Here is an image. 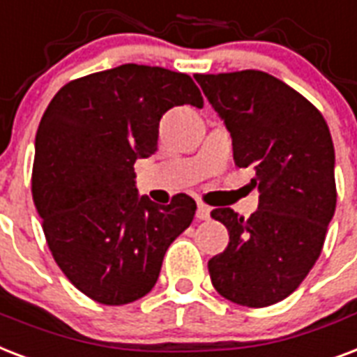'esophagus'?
<instances>
[{
    "mask_svg": "<svg viewBox=\"0 0 357 357\" xmlns=\"http://www.w3.org/2000/svg\"><path fill=\"white\" fill-rule=\"evenodd\" d=\"M195 216H197V220H208V218H210V208H208V206H206V204L199 203L197 204V214H195Z\"/></svg>",
    "mask_w": 357,
    "mask_h": 357,
    "instance_id": "1",
    "label": "esophagus"
}]
</instances>
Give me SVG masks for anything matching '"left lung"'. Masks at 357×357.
Here are the masks:
<instances>
[{"label": "left lung", "instance_id": "left-lung-1", "mask_svg": "<svg viewBox=\"0 0 357 357\" xmlns=\"http://www.w3.org/2000/svg\"><path fill=\"white\" fill-rule=\"evenodd\" d=\"M233 137L234 164L253 165L259 208L210 216L229 245L208 261L212 284L245 307H266L296 291L314 266L335 212V151L322 113L298 91L261 70L195 74Z\"/></svg>", "mask_w": 357, "mask_h": 357}]
</instances>
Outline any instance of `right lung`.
<instances>
[{"label": "right lung", "mask_w": 357, "mask_h": 357, "mask_svg": "<svg viewBox=\"0 0 357 357\" xmlns=\"http://www.w3.org/2000/svg\"><path fill=\"white\" fill-rule=\"evenodd\" d=\"M184 104L203 107L188 74L128 63L68 82L40 119L33 201L57 266L95 302L124 305L153 291L195 216L186 193L160 206L135 188V160L154 154L160 119Z\"/></svg>", "instance_id": "right-lung-1"}]
</instances>
